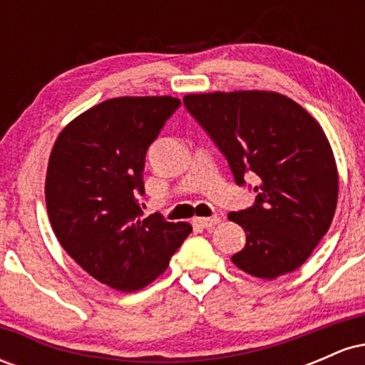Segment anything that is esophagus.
Segmentation results:
<instances>
[{
	"instance_id": "esophagus-1",
	"label": "esophagus",
	"mask_w": 365,
	"mask_h": 365,
	"mask_svg": "<svg viewBox=\"0 0 365 365\" xmlns=\"http://www.w3.org/2000/svg\"><path fill=\"white\" fill-rule=\"evenodd\" d=\"M217 223H221L220 216H211V217H194V225L199 228H212Z\"/></svg>"
}]
</instances>
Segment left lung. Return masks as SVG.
<instances>
[{
    "label": "left lung",
    "instance_id": "8db88e82",
    "mask_svg": "<svg viewBox=\"0 0 365 365\" xmlns=\"http://www.w3.org/2000/svg\"><path fill=\"white\" fill-rule=\"evenodd\" d=\"M183 104L225 154L238 185L247 171L257 177L254 206L228 215L247 237L233 264L262 279L302 266L338 202L336 161L317 120L273 91L187 94Z\"/></svg>",
    "mask_w": 365,
    "mask_h": 365
}]
</instances>
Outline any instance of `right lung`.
Returning a JSON list of instances; mask_svg holds the SVG:
<instances>
[{
	"mask_svg": "<svg viewBox=\"0 0 365 365\" xmlns=\"http://www.w3.org/2000/svg\"><path fill=\"white\" fill-rule=\"evenodd\" d=\"M180 106L171 96H123L83 111L61 130L46 173L53 232L83 271L137 292L168 267L188 223L142 216L145 153Z\"/></svg>",
	"mask_w": 365,
	"mask_h": 365,
	"instance_id": "obj_1",
	"label": "right lung"
}]
</instances>
